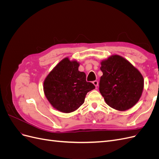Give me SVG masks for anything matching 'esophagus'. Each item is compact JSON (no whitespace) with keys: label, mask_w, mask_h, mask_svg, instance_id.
I'll list each match as a JSON object with an SVG mask.
<instances>
[{"label":"esophagus","mask_w":159,"mask_h":159,"mask_svg":"<svg viewBox=\"0 0 159 159\" xmlns=\"http://www.w3.org/2000/svg\"><path fill=\"white\" fill-rule=\"evenodd\" d=\"M93 84H94V85L95 86V87H96V88H97V87H98V81L97 80H95V81H93Z\"/></svg>","instance_id":"34e87169"}]
</instances>
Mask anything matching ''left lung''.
Masks as SVG:
<instances>
[{"instance_id":"8db88e82","label":"left lung","mask_w":159,"mask_h":159,"mask_svg":"<svg viewBox=\"0 0 159 159\" xmlns=\"http://www.w3.org/2000/svg\"><path fill=\"white\" fill-rule=\"evenodd\" d=\"M103 75L99 91L106 103L115 109L125 111L140 99L144 87L142 74L124 57L110 56L101 62Z\"/></svg>"}]
</instances>
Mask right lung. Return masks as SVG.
I'll list each match as a JSON object with an SVG mask.
<instances>
[{
	"label": "right lung",
	"instance_id": "1",
	"mask_svg": "<svg viewBox=\"0 0 159 159\" xmlns=\"http://www.w3.org/2000/svg\"><path fill=\"white\" fill-rule=\"evenodd\" d=\"M80 64L66 57L57 64L44 81V91L47 99L57 110L71 113L84 103L88 92L95 88L86 81L84 72L78 70Z\"/></svg>",
	"mask_w": 159,
	"mask_h": 159
}]
</instances>
